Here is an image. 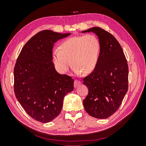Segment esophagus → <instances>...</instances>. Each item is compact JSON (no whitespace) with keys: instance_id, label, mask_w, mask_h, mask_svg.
Returning <instances> with one entry per match:
<instances>
[{"instance_id":"esophagus-1","label":"esophagus","mask_w":146,"mask_h":146,"mask_svg":"<svg viewBox=\"0 0 146 146\" xmlns=\"http://www.w3.org/2000/svg\"><path fill=\"white\" fill-rule=\"evenodd\" d=\"M80 83H81V82L79 80H75L74 83V86L75 88H77L78 86V85H80Z\"/></svg>"}]
</instances>
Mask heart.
I'll return each instance as SVG.
<instances>
[{
  "instance_id": "1",
  "label": "heart",
  "mask_w": 146,
  "mask_h": 146,
  "mask_svg": "<svg viewBox=\"0 0 146 146\" xmlns=\"http://www.w3.org/2000/svg\"><path fill=\"white\" fill-rule=\"evenodd\" d=\"M100 50L99 39L93 34L70 37L61 42L59 49L53 50L52 61L61 74L67 73L72 63L77 74H88L98 66Z\"/></svg>"
}]
</instances>
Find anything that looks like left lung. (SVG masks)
<instances>
[{"instance_id":"obj_1","label":"left lung","mask_w":146,"mask_h":146,"mask_svg":"<svg viewBox=\"0 0 146 146\" xmlns=\"http://www.w3.org/2000/svg\"><path fill=\"white\" fill-rule=\"evenodd\" d=\"M82 32L94 33L100 44L98 66L83 80L88 88L84 108L92 117L108 118L119 109L128 91L127 61L120 44L111 33L98 27Z\"/></svg>"}]
</instances>
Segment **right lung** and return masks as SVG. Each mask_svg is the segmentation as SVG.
Here are the masks:
<instances>
[{"label":"right lung","instance_id":"right-lung-1","mask_svg":"<svg viewBox=\"0 0 146 146\" xmlns=\"http://www.w3.org/2000/svg\"><path fill=\"white\" fill-rule=\"evenodd\" d=\"M70 33L45 30L26 42L14 69L16 98L29 115L42 123L59 115L64 96L74 90V79L56 72L52 48L59 39Z\"/></svg>","mask_w":146,"mask_h":146}]
</instances>
